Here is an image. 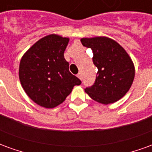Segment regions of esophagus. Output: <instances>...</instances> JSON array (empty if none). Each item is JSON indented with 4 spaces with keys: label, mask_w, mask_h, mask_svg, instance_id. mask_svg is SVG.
<instances>
[{
    "label": "esophagus",
    "mask_w": 152,
    "mask_h": 152,
    "mask_svg": "<svg viewBox=\"0 0 152 152\" xmlns=\"http://www.w3.org/2000/svg\"><path fill=\"white\" fill-rule=\"evenodd\" d=\"M77 77H78L80 80H82V76H81V73H78V74H77Z\"/></svg>",
    "instance_id": "esophagus-1"
}]
</instances>
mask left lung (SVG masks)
I'll return each instance as SVG.
<instances>
[{"instance_id":"8db88e82","label":"left lung","mask_w":152,"mask_h":152,"mask_svg":"<svg viewBox=\"0 0 152 152\" xmlns=\"http://www.w3.org/2000/svg\"><path fill=\"white\" fill-rule=\"evenodd\" d=\"M80 41L92 50L93 62L98 67L94 85L85 91L94 101L105 105L120 100L134 79L135 70L130 57L123 47L108 37L82 38Z\"/></svg>"}]
</instances>
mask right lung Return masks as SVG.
Wrapping results in <instances>:
<instances>
[{
  "instance_id": "obj_1",
  "label": "right lung",
  "mask_w": 152,
  "mask_h": 152,
  "mask_svg": "<svg viewBox=\"0 0 152 152\" xmlns=\"http://www.w3.org/2000/svg\"><path fill=\"white\" fill-rule=\"evenodd\" d=\"M69 38L51 34L41 38L24 53L19 80L26 94L38 105L53 108L66 99L81 81L69 72L64 58Z\"/></svg>"
}]
</instances>
